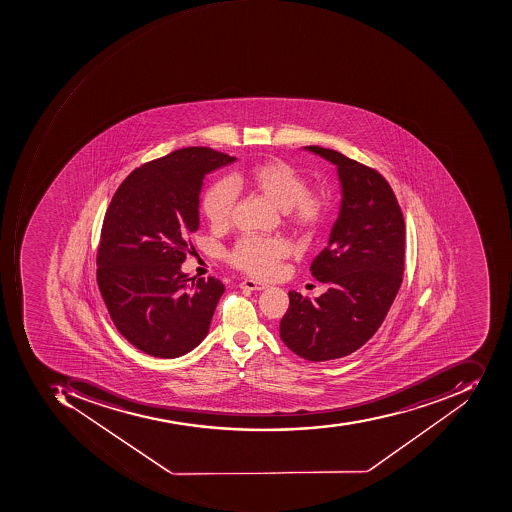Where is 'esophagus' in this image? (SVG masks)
<instances>
[{
    "label": "esophagus",
    "mask_w": 512,
    "mask_h": 512,
    "mask_svg": "<svg viewBox=\"0 0 512 512\" xmlns=\"http://www.w3.org/2000/svg\"><path fill=\"white\" fill-rule=\"evenodd\" d=\"M241 288L251 289V291H261V289L268 288V285L265 283L255 282V280L246 279L240 283Z\"/></svg>",
    "instance_id": "esophagus-1"
}]
</instances>
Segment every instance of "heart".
<instances>
[{
	"label": "heart",
	"instance_id": "1",
	"mask_svg": "<svg viewBox=\"0 0 512 512\" xmlns=\"http://www.w3.org/2000/svg\"><path fill=\"white\" fill-rule=\"evenodd\" d=\"M243 184L282 208L289 223L300 230L321 226L330 208L325 191L308 188V179L302 171L286 160L274 157L255 163L244 176H237L232 182L218 180L205 191L204 215L216 229L229 226L237 204V187ZM289 255L291 247L282 238L246 235L233 244L226 258L238 271L268 279L279 271L280 263Z\"/></svg>",
	"mask_w": 512,
	"mask_h": 512
}]
</instances>
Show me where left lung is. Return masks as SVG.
Segmentation results:
<instances>
[{
	"mask_svg": "<svg viewBox=\"0 0 512 512\" xmlns=\"http://www.w3.org/2000/svg\"><path fill=\"white\" fill-rule=\"evenodd\" d=\"M308 149L338 165L341 213L330 243L310 266L327 293L311 302L289 291L280 338L305 360L327 361L360 349L385 321L403 282L405 221L377 170L333 149Z\"/></svg>",
	"mask_w": 512,
	"mask_h": 512,
	"instance_id": "obj_1",
	"label": "left lung"
}]
</instances>
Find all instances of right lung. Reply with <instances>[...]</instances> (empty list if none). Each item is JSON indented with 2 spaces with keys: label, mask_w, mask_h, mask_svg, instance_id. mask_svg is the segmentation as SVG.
<instances>
[{
  "label": "right lung",
  "mask_w": 512,
  "mask_h": 512,
  "mask_svg": "<svg viewBox=\"0 0 512 512\" xmlns=\"http://www.w3.org/2000/svg\"><path fill=\"white\" fill-rule=\"evenodd\" d=\"M235 157L205 146L177 149L135 168L104 216L96 282L118 332L141 352L176 358L207 335L224 285L180 272L199 227L205 174Z\"/></svg>",
  "instance_id": "obj_1"
}]
</instances>
